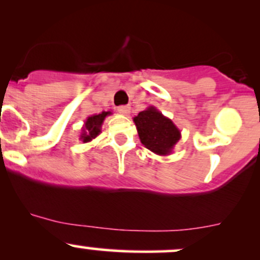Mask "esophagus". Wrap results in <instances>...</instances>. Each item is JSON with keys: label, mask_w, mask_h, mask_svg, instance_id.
<instances>
[{"label": "esophagus", "mask_w": 260, "mask_h": 260, "mask_svg": "<svg viewBox=\"0 0 260 260\" xmlns=\"http://www.w3.org/2000/svg\"><path fill=\"white\" fill-rule=\"evenodd\" d=\"M117 111H118V113H120L122 115H128V114H129V112H131V107L120 106V107H118Z\"/></svg>", "instance_id": "1"}]
</instances>
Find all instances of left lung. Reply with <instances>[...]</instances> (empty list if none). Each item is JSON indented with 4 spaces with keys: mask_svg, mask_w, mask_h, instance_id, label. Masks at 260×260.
I'll return each mask as SVG.
<instances>
[{
    "mask_svg": "<svg viewBox=\"0 0 260 260\" xmlns=\"http://www.w3.org/2000/svg\"><path fill=\"white\" fill-rule=\"evenodd\" d=\"M141 143L159 156H169L181 138V131L170 118L151 106L133 118Z\"/></svg>",
    "mask_w": 260,
    "mask_h": 260,
    "instance_id": "8db88e82",
    "label": "left lung"
}]
</instances>
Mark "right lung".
<instances>
[{
    "instance_id": "add662e5",
    "label": "right lung",
    "mask_w": 260,
    "mask_h": 260,
    "mask_svg": "<svg viewBox=\"0 0 260 260\" xmlns=\"http://www.w3.org/2000/svg\"><path fill=\"white\" fill-rule=\"evenodd\" d=\"M112 112H102V113L89 115L86 120L84 122L83 127H81V133L79 136V140L83 143H88L93 141L94 138L98 137L102 133V125H103L104 119L108 115H111Z\"/></svg>"
}]
</instances>
